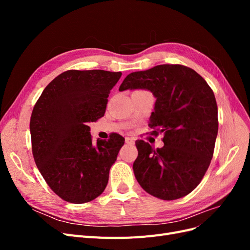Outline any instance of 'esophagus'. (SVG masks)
<instances>
[{
	"mask_svg": "<svg viewBox=\"0 0 250 250\" xmlns=\"http://www.w3.org/2000/svg\"><path fill=\"white\" fill-rule=\"evenodd\" d=\"M125 142H126V144H129V145H133L134 144V140L131 138H128V137L125 139Z\"/></svg>",
	"mask_w": 250,
	"mask_h": 250,
	"instance_id": "1",
	"label": "esophagus"
}]
</instances>
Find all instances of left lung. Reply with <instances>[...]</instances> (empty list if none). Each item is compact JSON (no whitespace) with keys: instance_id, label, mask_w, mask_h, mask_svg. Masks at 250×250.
Wrapping results in <instances>:
<instances>
[{"instance_id":"obj_1","label":"left lung","mask_w":250,"mask_h":250,"mask_svg":"<svg viewBox=\"0 0 250 250\" xmlns=\"http://www.w3.org/2000/svg\"><path fill=\"white\" fill-rule=\"evenodd\" d=\"M146 89L156 98L151 128L164 146L135 142L133 173L140 186L163 200H175L199 185L214 154L218 107L213 90L198 73L180 64H161L128 75L119 90ZM156 132V131H155Z\"/></svg>"}]
</instances>
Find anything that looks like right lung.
<instances>
[{
    "label": "right lung",
    "mask_w": 250,
    "mask_h": 250,
    "mask_svg": "<svg viewBox=\"0 0 250 250\" xmlns=\"http://www.w3.org/2000/svg\"><path fill=\"white\" fill-rule=\"evenodd\" d=\"M121 72L71 70L43 89L30 120L32 152L46 183L60 198L85 203L101 195L125 139L93 144L88 123L104 116Z\"/></svg>",
    "instance_id": "1"
}]
</instances>
